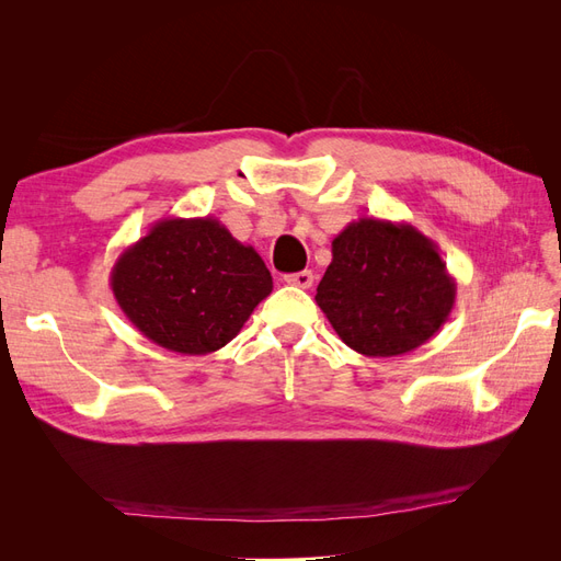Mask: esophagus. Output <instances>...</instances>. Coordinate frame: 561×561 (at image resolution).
<instances>
[{
    "instance_id": "1",
    "label": "esophagus",
    "mask_w": 561,
    "mask_h": 561,
    "mask_svg": "<svg viewBox=\"0 0 561 561\" xmlns=\"http://www.w3.org/2000/svg\"><path fill=\"white\" fill-rule=\"evenodd\" d=\"M285 283H287V285H295V287H301V290H309V287L313 285V274H311V271H299V274H287V276H285Z\"/></svg>"
}]
</instances>
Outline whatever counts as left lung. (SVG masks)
Here are the masks:
<instances>
[{
    "label": "left lung",
    "instance_id": "1",
    "mask_svg": "<svg viewBox=\"0 0 561 561\" xmlns=\"http://www.w3.org/2000/svg\"><path fill=\"white\" fill-rule=\"evenodd\" d=\"M316 301L346 346L367 358H393L445 325L456 280L416 227L360 217L332 241Z\"/></svg>",
    "mask_w": 561,
    "mask_h": 561
}]
</instances>
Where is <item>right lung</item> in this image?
<instances>
[{
  "instance_id": "add662e5",
  "label": "right lung",
  "mask_w": 561,
  "mask_h": 561,
  "mask_svg": "<svg viewBox=\"0 0 561 561\" xmlns=\"http://www.w3.org/2000/svg\"><path fill=\"white\" fill-rule=\"evenodd\" d=\"M110 287L149 342L206 355L241 332L274 280L252 245L215 217H163L118 254Z\"/></svg>"
}]
</instances>
